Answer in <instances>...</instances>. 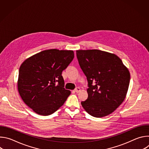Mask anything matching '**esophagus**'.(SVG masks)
Instances as JSON below:
<instances>
[{
    "label": "esophagus",
    "instance_id": "obj_1",
    "mask_svg": "<svg viewBox=\"0 0 149 149\" xmlns=\"http://www.w3.org/2000/svg\"><path fill=\"white\" fill-rule=\"evenodd\" d=\"M74 91H75V93H78V92L80 91V88H79V87H77V88H76L74 90Z\"/></svg>",
    "mask_w": 149,
    "mask_h": 149
}]
</instances>
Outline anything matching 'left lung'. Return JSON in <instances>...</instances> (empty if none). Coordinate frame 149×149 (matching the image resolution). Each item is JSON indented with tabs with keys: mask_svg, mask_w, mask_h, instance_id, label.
<instances>
[{
	"mask_svg": "<svg viewBox=\"0 0 149 149\" xmlns=\"http://www.w3.org/2000/svg\"><path fill=\"white\" fill-rule=\"evenodd\" d=\"M79 65L88 81V98L81 105L90 115L108 116L121 104L128 91L130 75L121 59L98 49L76 51Z\"/></svg>",
	"mask_w": 149,
	"mask_h": 149,
	"instance_id": "obj_1",
	"label": "left lung"
}]
</instances>
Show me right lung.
<instances>
[{"mask_svg":"<svg viewBox=\"0 0 149 149\" xmlns=\"http://www.w3.org/2000/svg\"><path fill=\"white\" fill-rule=\"evenodd\" d=\"M74 57L73 51L48 49L28 58L20 65L18 91L36 113L51 115L67 100L71 91L65 89L61 74Z\"/></svg>","mask_w":149,"mask_h":149,"instance_id":"obj_1","label":"right lung"}]
</instances>
